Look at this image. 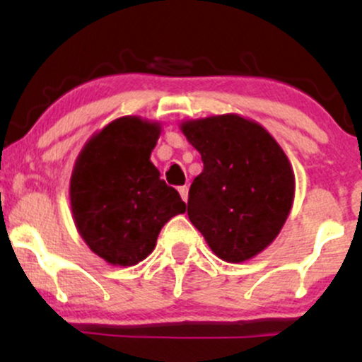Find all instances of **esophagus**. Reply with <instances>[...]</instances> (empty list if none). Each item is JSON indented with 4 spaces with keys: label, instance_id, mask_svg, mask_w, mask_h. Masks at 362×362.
Instances as JSON below:
<instances>
[{
    "label": "esophagus",
    "instance_id": "obj_1",
    "mask_svg": "<svg viewBox=\"0 0 362 362\" xmlns=\"http://www.w3.org/2000/svg\"><path fill=\"white\" fill-rule=\"evenodd\" d=\"M178 194H180V197L184 199L185 202L189 201V187H187V185H182V187H178Z\"/></svg>",
    "mask_w": 362,
    "mask_h": 362
}]
</instances>
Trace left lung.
<instances>
[{
	"mask_svg": "<svg viewBox=\"0 0 362 362\" xmlns=\"http://www.w3.org/2000/svg\"><path fill=\"white\" fill-rule=\"evenodd\" d=\"M204 168L189 190L187 214L219 259L250 260L281 233L294 201V172L276 139L238 114L180 124Z\"/></svg>",
	"mask_w": 362,
	"mask_h": 362,
	"instance_id": "1",
	"label": "left lung"
}]
</instances>
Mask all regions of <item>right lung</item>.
Segmentation results:
<instances>
[{"label":"right lung","instance_id":"obj_1","mask_svg":"<svg viewBox=\"0 0 362 362\" xmlns=\"http://www.w3.org/2000/svg\"><path fill=\"white\" fill-rule=\"evenodd\" d=\"M160 122L126 115L86 141L74 163L69 199L78 233L110 265H136L185 202L151 163Z\"/></svg>","mask_w":362,"mask_h":362}]
</instances>
